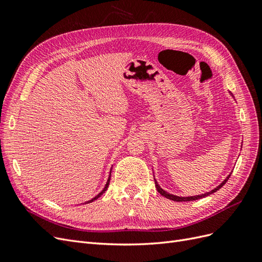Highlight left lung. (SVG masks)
Masks as SVG:
<instances>
[{"mask_svg": "<svg viewBox=\"0 0 262 262\" xmlns=\"http://www.w3.org/2000/svg\"><path fill=\"white\" fill-rule=\"evenodd\" d=\"M229 177H230V175L228 176L223 183H221L217 188H214V189H212L211 191H209V192H206V193H204V195H198V196H192V197H178V196H175V195H170V193H168L167 191H165V190H163L162 188H160V186L157 184V182H156V179H155V185H156V188H157V190H158V192L160 193V195L162 196H164V197H166V198H168V199H170V200H173V201H191V200H197V199H200V198H204V197H207V196H209V195H211V193H213V192H216L218 189H220L221 187H223L226 183H227V180L229 179Z\"/></svg>", "mask_w": 262, "mask_h": 262, "instance_id": "1", "label": "left lung"}]
</instances>
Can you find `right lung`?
<instances>
[{"label": "right lung", "instance_id": "add662e5", "mask_svg": "<svg viewBox=\"0 0 262 262\" xmlns=\"http://www.w3.org/2000/svg\"><path fill=\"white\" fill-rule=\"evenodd\" d=\"M110 182H111V173H110V177H108V180H107V183H106V185H105V187H104V189L102 190V191H100L99 193H98V195L96 196V197H94L93 199H91V200H89V201H87V204H89V203H92V201H94V200H96L98 197H100V196H102L103 195V193L106 191V189H107V187H108V185H110ZM86 204V203H85Z\"/></svg>", "mask_w": 262, "mask_h": 262}]
</instances>
